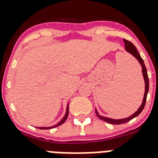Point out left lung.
Wrapping results in <instances>:
<instances>
[{
    "label": "left lung",
    "instance_id": "obj_1",
    "mask_svg": "<svg viewBox=\"0 0 158 158\" xmlns=\"http://www.w3.org/2000/svg\"><path fill=\"white\" fill-rule=\"evenodd\" d=\"M123 41H124V43H125V49H126V51H127L128 53H130L131 55H133V56L135 57L138 61H139L141 66H142V75H143L144 81H145V93H144V97H143V100H142V104H141L140 107H139V109L137 110V111L134 113L133 115H131V116L127 117V118H120V119H114V118H107V117H104L100 115L98 113V111H97V110L95 109V111H96V114L98 118H100V119H102V120H104V122H107L108 123H111V124H115V125H118V124H122V123H127L129 122L130 120H131L132 118L138 116V115L142 112L143 108H144L145 104H146V97H147L148 91H149V77H148L147 70H146V66H145L144 61H143V59L141 58L140 54H139V53L138 52L136 47H135V45H134L133 43H131V42L127 41V40H123Z\"/></svg>",
    "mask_w": 158,
    "mask_h": 158
}]
</instances>
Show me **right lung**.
I'll return each instance as SVG.
<instances>
[{"mask_svg": "<svg viewBox=\"0 0 158 158\" xmlns=\"http://www.w3.org/2000/svg\"><path fill=\"white\" fill-rule=\"evenodd\" d=\"M68 115H69V104H67V107H66V112H65V116L63 117V118H62V120L60 121L59 123H58V124H56L55 126H53V127H38L39 129H42V130H48V129H52V128H54L56 127H58L60 126V125H62V123H65V121L66 120V118H68Z\"/></svg>", "mask_w": 158, "mask_h": 158, "instance_id": "right-lung-1", "label": "right lung"}]
</instances>
